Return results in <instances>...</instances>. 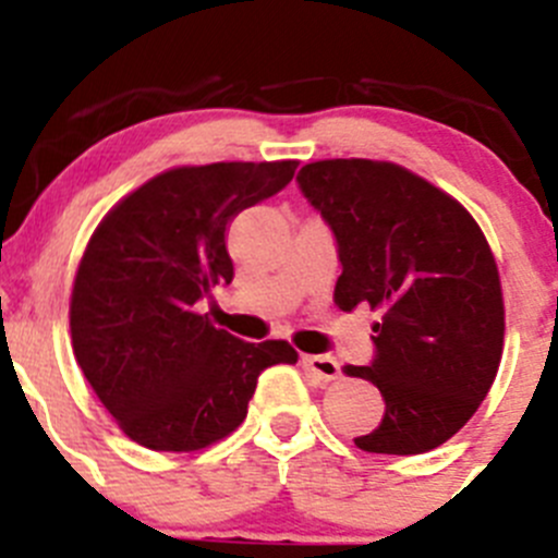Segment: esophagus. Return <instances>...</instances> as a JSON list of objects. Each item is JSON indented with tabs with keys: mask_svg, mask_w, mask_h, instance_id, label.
Wrapping results in <instances>:
<instances>
[{
	"mask_svg": "<svg viewBox=\"0 0 558 558\" xmlns=\"http://www.w3.org/2000/svg\"><path fill=\"white\" fill-rule=\"evenodd\" d=\"M302 367L313 373L318 380H324V384L340 378V364L331 356H302Z\"/></svg>",
	"mask_w": 558,
	"mask_h": 558,
	"instance_id": "esophagus-1",
	"label": "esophagus"
}]
</instances>
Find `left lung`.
<instances>
[{
  "instance_id": "left-lung-1",
  "label": "left lung",
  "mask_w": 558,
  "mask_h": 558,
  "mask_svg": "<svg viewBox=\"0 0 558 558\" xmlns=\"http://www.w3.org/2000/svg\"><path fill=\"white\" fill-rule=\"evenodd\" d=\"M296 183L335 234L337 307L380 313L373 362L345 373L378 386L386 413L353 442L393 456L442 446L481 408L502 359V286L481 227L391 161H313Z\"/></svg>"
}]
</instances>
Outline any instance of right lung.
Returning a JSON list of instances; mask_svg holds the SVG:
<instances>
[{"label":"right lung","instance_id":"1","mask_svg":"<svg viewBox=\"0 0 558 558\" xmlns=\"http://www.w3.org/2000/svg\"><path fill=\"white\" fill-rule=\"evenodd\" d=\"M294 170L296 161L178 167L118 202L94 232L72 289V348L140 446L180 453L223 440L245 421L258 375L296 362L286 340L245 342L199 313L234 278L229 223Z\"/></svg>","mask_w":558,"mask_h":558}]
</instances>
